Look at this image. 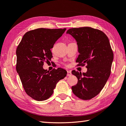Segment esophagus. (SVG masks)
I'll use <instances>...</instances> for the list:
<instances>
[{
    "label": "esophagus",
    "mask_w": 126,
    "mask_h": 126,
    "mask_svg": "<svg viewBox=\"0 0 126 126\" xmlns=\"http://www.w3.org/2000/svg\"><path fill=\"white\" fill-rule=\"evenodd\" d=\"M67 76H70L72 75V73H71L70 71H67Z\"/></svg>",
    "instance_id": "obj_1"
}]
</instances>
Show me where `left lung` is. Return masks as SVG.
<instances>
[{
	"label": "left lung",
	"instance_id": "8db88e82",
	"mask_svg": "<svg viewBox=\"0 0 126 126\" xmlns=\"http://www.w3.org/2000/svg\"><path fill=\"white\" fill-rule=\"evenodd\" d=\"M67 33L77 42L79 54L77 66L86 64L87 72L72 73L78 78L77 85L72 87L74 94L79 99L90 100L99 94L111 74L113 53L107 36L100 30L90 27L72 28Z\"/></svg>",
	"mask_w": 126,
	"mask_h": 126
}]
</instances>
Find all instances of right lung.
I'll return each instance as SVG.
<instances>
[{
	"instance_id": "obj_1",
	"label": "right lung",
	"mask_w": 126,
	"mask_h": 126,
	"mask_svg": "<svg viewBox=\"0 0 126 126\" xmlns=\"http://www.w3.org/2000/svg\"><path fill=\"white\" fill-rule=\"evenodd\" d=\"M66 29L39 28L25 34L16 48V69L25 92L37 101H43L53 94L57 83L67 75V71L58 68L47 71L45 62L51 61V49Z\"/></svg>"
}]
</instances>
